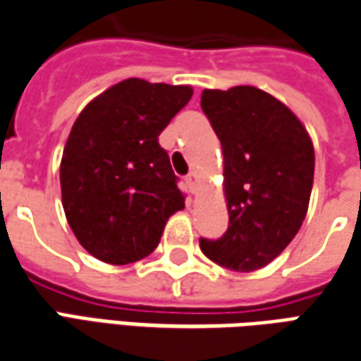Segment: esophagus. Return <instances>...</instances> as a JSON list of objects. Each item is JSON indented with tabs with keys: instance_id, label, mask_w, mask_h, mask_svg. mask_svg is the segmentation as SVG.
I'll use <instances>...</instances> for the list:
<instances>
[{
	"instance_id": "obj_1",
	"label": "esophagus",
	"mask_w": 361,
	"mask_h": 361,
	"mask_svg": "<svg viewBox=\"0 0 361 361\" xmlns=\"http://www.w3.org/2000/svg\"><path fill=\"white\" fill-rule=\"evenodd\" d=\"M185 183H188V188L191 193H195L197 191V183H199V176L195 172H191L185 176Z\"/></svg>"
}]
</instances>
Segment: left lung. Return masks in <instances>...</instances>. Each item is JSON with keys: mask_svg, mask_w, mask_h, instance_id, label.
I'll return each instance as SVG.
<instances>
[{"mask_svg": "<svg viewBox=\"0 0 361 361\" xmlns=\"http://www.w3.org/2000/svg\"><path fill=\"white\" fill-rule=\"evenodd\" d=\"M201 108L224 152L228 230L201 238L207 257L230 271L271 263L302 226L310 204L315 152L300 119L255 87L204 89Z\"/></svg>", "mask_w": 361, "mask_h": 361, "instance_id": "8db88e82", "label": "left lung"}]
</instances>
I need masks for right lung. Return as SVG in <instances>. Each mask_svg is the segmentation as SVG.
<instances>
[{"label": "right lung", "instance_id": "right-lung-1", "mask_svg": "<svg viewBox=\"0 0 361 361\" xmlns=\"http://www.w3.org/2000/svg\"><path fill=\"white\" fill-rule=\"evenodd\" d=\"M188 85L127 79L87 104L69 133L61 168L67 222L90 255L127 265L157 250L183 195L158 142L191 100Z\"/></svg>", "mask_w": 361, "mask_h": 361}]
</instances>
